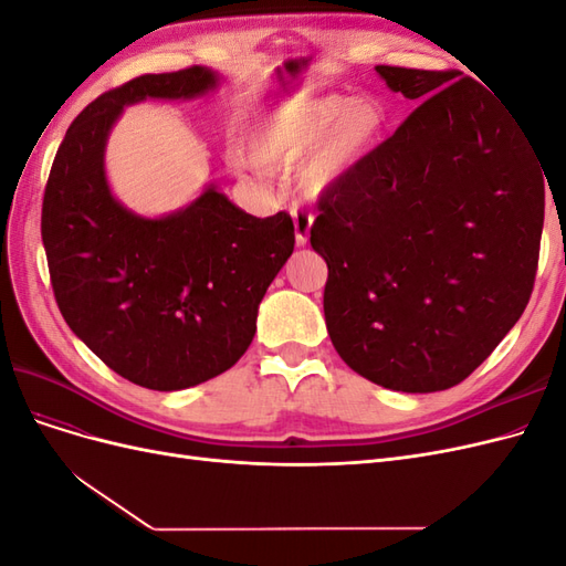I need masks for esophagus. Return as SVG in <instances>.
I'll use <instances>...</instances> for the list:
<instances>
[{"instance_id":"34e87169","label":"esophagus","mask_w":566,"mask_h":566,"mask_svg":"<svg viewBox=\"0 0 566 566\" xmlns=\"http://www.w3.org/2000/svg\"><path fill=\"white\" fill-rule=\"evenodd\" d=\"M293 221H295V241L300 248L310 243V231H312V214H306L304 210L293 208Z\"/></svg>"}]
</instances>
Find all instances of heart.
<instances>
[{
    "label": "heart",
    "instance_id": "obj_1",
    "mask_svg": "<svg viewBox=\"0 0 566 566\" xmlns=\"http://www.w3.org/2000/svg\"><path fill=\"white\" fill-rule=\"evenodd\" d=\"M382 111L370 98L295 96L273 106L250 136V158L266 172L297 168L306 198L328 196L378 139Z\"/></svg>",
    "mask_w": 566,
    "mask_h": 566
}]
</instances>
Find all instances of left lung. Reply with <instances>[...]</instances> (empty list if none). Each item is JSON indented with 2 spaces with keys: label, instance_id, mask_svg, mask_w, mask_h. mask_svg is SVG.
<instances>
[{
  "label": "left lung",
  "instance_id": "8db88e82",
  "mask_svg": "<svg viewBox=\"0 0 566 566\" xmlns=\"http://www.w3.org/2000/svg\"><path fill=\"white\" fill-rule=\"evenodd\" d=\"M375 71L418 106L318 200L325 325L366 380L441 391L482 366L526 310L545 169L517 117L476 80Z\"/></svg>",
  "mask_w": 566,
  "mask_h": 566
}]
</instances>
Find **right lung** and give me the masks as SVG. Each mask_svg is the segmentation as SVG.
I'll use <instances>...</instances> for the list:
<instances>
[{
	"mask_svg": "<svg viewBox=\"0 0 566 566\" xmlns=\"http://www.w3.org/2000/svg\"><path fill=\"white\" fill-rule=\"evenodd\" d=\"M219 75L191 65L101 94L67 127L42 202L51 287L71 331L125 380L158 391L229 370L295 248L287 212L260 219L210 184L186 208L148 219L111 193L106 142L125 106L196 98Z\"/></svg>",
	"mask_w": 566,
	"mask_h": 566,
	"instance_id": "add662e5",
	"label": "right lung"
}]
</instances>
